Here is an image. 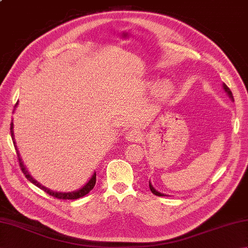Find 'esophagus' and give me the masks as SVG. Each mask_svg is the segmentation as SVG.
I'll list each match as a JSON object with an SVG mask.
<instances>
[{"label":"esophagus","mask_w":248,"mask_h":248,"mask_svg":"<svg viewBox=\"0 0 248 248\" xmlns=\"http://www.w3.org/2000/svg\"><path fill=\"white\" fill-rule=\"evenodd\" d=\"M125 139H127L128 141L130 143H138V141H140L141 139H143V135L138 130H131L128 134L125 135Z\"/></svg>","instance_id":"34e87169"}]
</instances>
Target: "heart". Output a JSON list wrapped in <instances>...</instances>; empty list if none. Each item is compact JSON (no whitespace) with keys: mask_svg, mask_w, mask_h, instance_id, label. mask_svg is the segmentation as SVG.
Wrapping results in <instances>:
<instances>
[{"mask_svg":"<svg viewBox=\"0 0 248 248\" xmlns=\"http://www.w3.org/2000/svg\"><path fill=\"white\" fill-rule=\"evenodd\" d=\"M148 87L151 91L156 89V96L161 100L170 99L175 93V84L170 80H163L161 83H157L156 81H149Z\"/></svg>","mask_w":248,"mask_h":248,"instance_id":"heart-1","label":"heart"}]
</instances>
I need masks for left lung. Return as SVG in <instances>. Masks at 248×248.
Returning <instances> with one entry per match:
<instances>
[{"mask_svg":"<svg viewBox=\"0 0 248 248\" xmlns=\"http://www.w3.org/2000/svg\"><path fill=\"white\" fill-rule=\"evenodd\" d=\"M223 88H224V91L227 93V94H228V97L231 99V101H234L233 100V96H232V93H231V91L230 89L228 88V86L226 85L225 83H223ZM149 187H150V191L154 193L155 195H156V196H167V195H165V194H163V193H160V192H157L156 189L152 186V184H151V182L149 181Z\"/></svg>","mask_w":248,"mask_h":248,"instance_id":"obj_1","label":"left lung"}]
</instances>
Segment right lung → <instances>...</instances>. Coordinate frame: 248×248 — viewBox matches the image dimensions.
<instances>
[{"label": "right lung", "instance_id": "1", "mask_svg": "<svg viewBox=\"0 0 248 248\" xmlns=\"http://www.w3.org/2000/svg\"><path fill=\"white\" fill-rule=\"evenodd\" d=\"M18 105V102L16 103L15 105V108H17ZM15 110V109H14ZM10 134H12V139H13V141H14V146L16 148V151H17V155H18V160H19V164H20V167L21 170H22L23 173L25 175V177L29 179V181H31L33 184H35L36 186H38L39 188L43 189V191H45L46 193H48L49 195H51V196L53 197H56L59 199H78V198H81L83 196H85L86 194H88L89 192L92 191V189L93 188L94 184H96V172H93V175L92 176V178L89 179V181L87 183L84 184V186L81 187L77 189V191H73V192H56V191H52V189L46 187L45 186H43V184H40L38 181L35 180V179L31 177V173L29 172V170H26L25 165L23 164L22 162V159H21L20 156V154L18 151V148H17V145H16V141H15V135H14V123L12 121V124H10Z\"/></svg>", "mask_w": 248, "mask_h": 248}]
</instances>
